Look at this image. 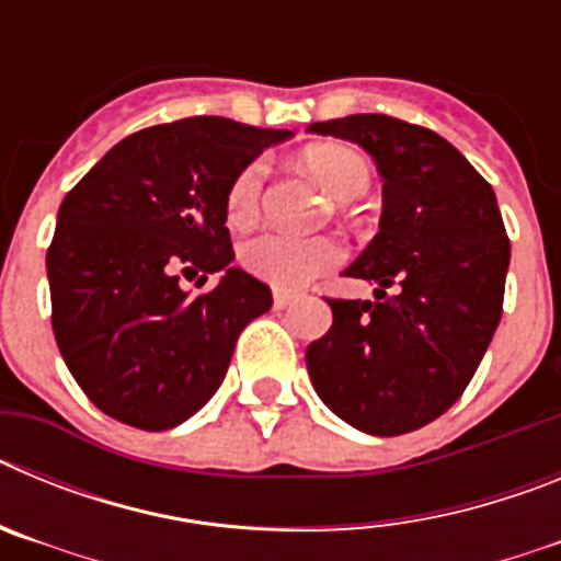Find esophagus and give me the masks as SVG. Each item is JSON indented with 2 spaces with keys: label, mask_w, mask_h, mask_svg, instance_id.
<instances>
[{
  "label": "esophagus",
  "mask_w": 561,
  "mask_h": 561,
  "mask_svg": "<svg viewBox=\"0 0 561 561\" xmlns=\"http://www.w3.org/2000/svg\"><path fill=\"white\" fill-rule=\"evenodd\" d=\"M272 300H275V309H286V306H289V304H295L297 295H291V291L275 289V295H272Z\"/></svg>",
  "instance_id": "34e87169"
}]
</instances>
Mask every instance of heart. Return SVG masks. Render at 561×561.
Listing matches in <instances>:
<instances>
[{"instance_id":"heart-1","label":"heart","mask_w":561,"mask_h":561,"mask_svg":"<svg viewBox=\"0 0 561 561\" xmlns=\"http://www.w3.org/2000/svg\"><path fill=\"white\" fill-rule=\"evenodd\" d=\"M306 168L323 182L336 199H354L370 185V168L348 146H317L306 153ZM266 160H252L232 176L227 187V225L244 230L261 213ZM342 261L340 241L325 236H289V232H261L241 247V264L250 275L261 277L275 289H304L314 277L325 275Z\"/></svg>"}]
</instances>
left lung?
I'll return each mask as SVG.
<instances>
[{
  "label": "left lung",
  "mask_w": 561,
  "mask_h": 561,
  "mask_svg": "<svg viewBox=\"0 0 561 561\" xmlns=\"http://www.w3.org/2000/svg\"><path fill=\"white\" fill-rule=\"evenodd\" d=\"M374 157L381 219L342 275L376 300H329L334 323L306 348L317 396L370 435L447 413L472 381L503 314L512 244L492 185L440 134L388 114L311 123Z\"/></svg>",
  "instance_id": "obj_1"
}]
</instances>
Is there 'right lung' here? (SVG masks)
Returning a JSON list of instances; mask_svg holds the SVG:
<instances>
[{"mask_svg":"<svg viewBox=\"0 0 561 561\" xmlns=\"http://www.w3.org/2000/svg\"><path fill=\"white\" fill-rule=\"evenodd\" d=\"M291 131L185 117L128 134L64 196L47 250L58 351L98 410L162 433L199 413L238 334L272 306L232 266L227 187ZM219 271L191 296L181 275ZM199 284V285H201Z\"/></svg>","mask_w":561,"mask_h":561,"instance_id":"1","label":"right lung"}]
</instances>
